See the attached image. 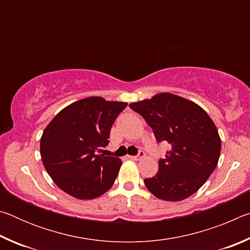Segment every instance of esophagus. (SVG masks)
I'll return each instance as SVG.
<instances>
[{
    "mask_svg": "<svg viewBox=\"0 0 250 250\" xmlns=\"http://www.w3.org/2000/svg\"><path fill=\"white\" fill-rule=\"evenodd\" d=\"M145 155H146L145 152H143L142 150H140L137 155H130V156H128V158L131 159V160H133V161H138V160H141Z\"/></svg>",
    "mask_w": 250,
    "mask_h": 250,
    "instance_id": "1",
    "label": "esophagus"
}]
</instances>
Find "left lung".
<instances>
[{
	"label": "left lung",
	"instance_id": "1",
	"mask_svg": "<svg viewBox=\"0 0 250 250\" xmlns=\"http://www.w3.org/2000/svg\"><path fill=\"white\" fill-rule=\"evenodd\" d=\"M171 150L159 160V171L145 180L146 188L164 201H182L195 193L217 167L222 142L216 125L200 105L176 95H155L130 104Z\"/></svg>",
	"mask_w": 250,
	"mask_h": 250
}]
</instances>
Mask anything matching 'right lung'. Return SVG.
<instances>
[{"mask_svg":"<svg viewBox=\"0 0 250 250\" xmlns=\"http://www.w3.org/2000/svg\"><path fill=\"white\" fill-rule=\"evenodd\" d=\"M126 105L90 97L69 104L49 122L41 139V156L59 188L79 200H92L111 188L122 162L100 152Z\"/></svg>","mask_w":250,"mask_h":250,"instance_id":"1","label":"right lung"}]
</instances>
